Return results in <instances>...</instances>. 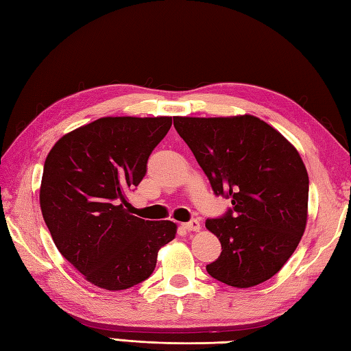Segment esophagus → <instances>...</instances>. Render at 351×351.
<instances>
[{"label": "esophagus", "mask_w": 351, "mask_h": 351, "mask_svg": "<svg viewBox=\"0 0 351 351\" xmlns=\"http://www.w3.org/2000/svg\"><path fill=\"white\" fill-rule=\"evenodd\" d=\"M182 228L185 230H190V232H197V230H200V221L196 220V219H193L187 223H182Z\"/></svg>", "instance_id": "obj_1"}]
</instances>
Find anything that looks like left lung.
<instances>
[{"label": "left lung", "mask_w": 351, "mask_h": 351, "mask_svg": "<svg viewBox=\"0 0 351 351\" xmlns=\"http://www.w3.org/2000/svg\"><path fill=\"white\" fill-rule=\"evenodd\" d=\"M215 196L232 208L206 228L217 235L220 256L206 265L211 278L249 288L278 273L306 228L309 178L299 152L273 126L244 114L173 117Z\"/></svg>", "instance_id": "left-lung-1"}]
</instances>
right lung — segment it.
<instances>
[{"label":"right lung","mask_w":351,"mask_h":351,"mask_svg":"<svg viewBox=\"0 0 351 351\" xmlns=\"http://www.w3.org/2000/svg\"><path fill=\"white\" fill-rule=\"evenodd\" d=\"M170 126L171 117H102L66 134L45 160L43 220L58 252L96 287L146 280L175 238L173 221L138 219L126 200Z\"/></svg>","instance_id":"add662e5"}]
</instances>
